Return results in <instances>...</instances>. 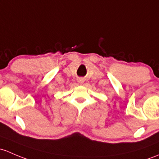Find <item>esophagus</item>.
Masks as SVG:
<instances>
[{
  "instance_id": "obj_1",
  "label": "esophagus",
  "mask_w": 159,
  "mask_h": 159,
  "mask_svg": "<svg viewBox=\"0 0 159 159\" xmlns=\"http://www.w3.org/2000/svg\"><path fill=\"white\" fill-rule=\"evenodd\" d=\"M78 82L81 83H81H83V80L82 79H79V80H78Z\"/></svg>"
}]
</instances>
